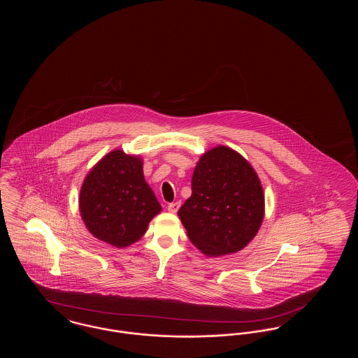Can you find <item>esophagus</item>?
I'll return each mask as SVG.
<instances>
[{"instance_id":"34e87169","label":"esophagus","mask_w":358,"mask_h":358,"mask_svg":"<svg viewBox=\"0 0 358 358\" xmlns=\"http://www.w3.org/2000/svg\"><path fill=\"white\" fill-rule=\"evenodd\" d=\"M178 208H180V201H176V203H171V204L168 205V210L171 212V213H176L177 210H178Z\"/></svg>"}]
</instances>
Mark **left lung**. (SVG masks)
I'll return each mask as SVG.
<instances>
[{"label": "left lung", "mask_w": 358, "mask_h": 358, "mask_svg": "<svg viewBox=\"0 0 358 358\" xmlns=\"http://www.w3.org/2000/svg\"><path fill=\"white\" fill-rule=\"evenodd\" d=\"M178 216L190 241L205 255L238 252L255 238L264 216L255 171L229 148L206 152L193 171L192 196Z\"/></svg>", "instance_id": "obj_1"}]
</instances>
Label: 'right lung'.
<instances>
[{
	"mask_svg": "<svg viewBox=\"0 0 358 358\" xmlns=\"http://www.w3.org/2000/svg\"><path fill=\"white\" fill-rule=\"evenodd\" d=\"M79 205L88 231L120 248L142 238L161 210L145 181L142 159L122 150L107 154L88 173Z\"/></svg>",
	"mask_w": 358,
	"mask_h": 358,
	"instance_id": "right-lung-1",
	"label": "right lung"
}]
</instances>
